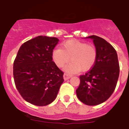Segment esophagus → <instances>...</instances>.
Instances as JSON below:
<instances>
[{
  "label": "esophagus",
  "mask_w": 129,
  "mask_h": 129,
  "mask_svg": "<svg viewBox=\"0 0 129 129\" xmlns=\"http://www.w3.org/2000/svg\"><path fill=\"white\" fill-rule=\"evenodd\" d=\"M72 77L70 74H67V73H65L64 74H63V79H64L65 80H68Z\"/></svg>",
  "instance_id": "1"
}]
</instances>
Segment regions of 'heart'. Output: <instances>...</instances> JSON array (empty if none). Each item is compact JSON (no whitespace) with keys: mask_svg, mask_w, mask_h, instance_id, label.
Instances as JSON below:
<instances>
[{"mask_svg":"<svg viewBox=\"0 0 129 129\" xmlns=\"http://www.w3.org/2000/svg\"><path fill=\"white\" fill-rule=\"evenodd\" d=\"M98 51L93 45L72 39L62 44L61 48H56L53 51L52 59L58 68H62L71 61L65 70L68 73H74L81 70L86 72L94 66L97 59Z\"/></svg>","mask_w":129,"mask_h":129,"instance_id":"obj_1","label":"heart"}]
</instances>
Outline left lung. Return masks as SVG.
Instances as JSON below:
<instances>
[{
  "label": "left lung",
  "mask_w": 129,
  "mask_h": 129,
  "mask_svg": "<svg viewBox=\"0 0 129 129\" xmlns=\"http://www.w3.org/2000/svg\"><path fill=\"white\" fill-rule=\"evenodd\" d=\"M93 39L98 51L95 64L84 75L80 76V83L76 90L78 98L89 106L100 104L108 100L115 90L120 72L115 49L106 40L96 35Z\"/></svg>",
  "instance_id": "left-lung-1"
}]
</instances>
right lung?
<instances>
[{"mask_svg": "<svg viewBox=\"0 0 129 129\" xmlns=\"http://www.w3.org/2000/svg\"><path fill=\"white\" fill-rule=\"evenodd\" d=\"M56 37L38 36L21 46L13 63V77L19 94L27 102L43 106L53 101L64 81L63 72L52 61Z\"/></svg>", "mask_w": 129, "mask_h": 129, "instance_id": "1", "label": "right lung"}]
</instances>
